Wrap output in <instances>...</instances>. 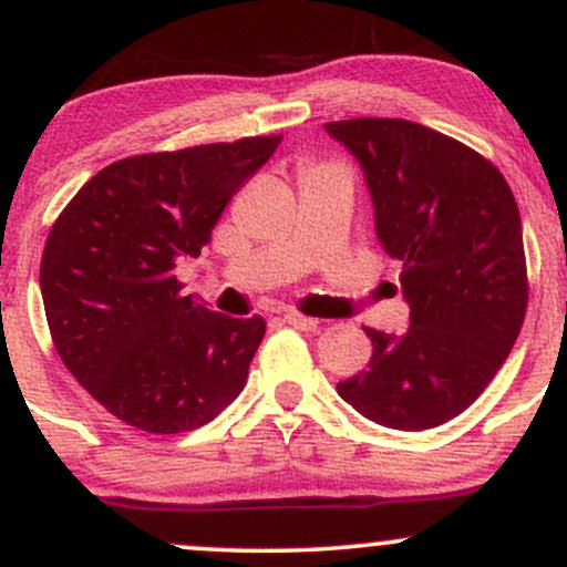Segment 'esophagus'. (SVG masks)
<instances>
[{
	"label": "esophagus",
	"mask_w": 567,
	"mask_h": 567,
	"mask_svg": "<svg viewBox=\"0 0 567 567\" xmlns=\"http://www.w3.org/2000/svg\"><path fill=\"white\" fill-rule=\"evenodd\" d=\"M285 322L292 324V328H298V330H317V328H320V320H315V317L298 315V311H290V315H285Z\"/></svg>",
	"instance_id": "34e87169"
}]
</instances>
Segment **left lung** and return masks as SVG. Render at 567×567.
Here are the masks:
<instances>
[{
    "mask_svg": "<svg viewBox=\"0 0 567 567\" xmlns=\"http://www.w3.org/2000/svg\"><path fill=\"white\" fill-rule=\"evenodd\" d=\"M365 173L383 250L402 264L410 328H365L373 357L338 394L375 424L419 432L464 413L504 365L528 309L523 224L491 159L408 120L328 122Z\"/></svg>",
    "mask_w": 567,
    "mask_h": 567,
    "instance_id": "obj_1",
    "label": "left lung"
}]
</instances>
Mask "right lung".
<instances>
[{
    "label": "right lung",
    "mask_w": 567,
    "mask_h": 567,
    "mask_svg": "<svg viewBox=\"0 0 567 567\" xmlns=\"http://www.w3.org/2000/svg\"><path fill=\"white\" fill-rule=\"evenodd\" d=\"M282 135L138 154L103 167L63 207L39 269L63 365L125 424L205 426L243 392L266 333L184 296L175 261L197 258Z\"/></svg>",
    "instance_id": "1"
}]
</instances>
